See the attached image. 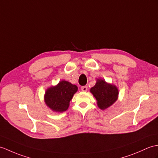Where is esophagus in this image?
Returning a JSON list of instances; mask_svg holds the SVG:
<instances>
[{
  "label": "esophagus",
  "instance_id": "34e87169",
  "mask_svg": "<svg viewBox=\"0 0 158 158\" xmlns=\"http://www.w3.org/2000/svg\"><path fill=\"white\" fill-rule=\"evenodd\" d=\"M81 90L83 91H87V86H83V87H81Z\"/></svg>",
  "mask_w": 158,
  "mask_h": 158
}]
</instances>
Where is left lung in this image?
<instances>
[{
  "label": "left lung",
  "instance_id": "1",
  "mask_svg": "<svg viewBox=\"0 0 158 158\" xmlns=\"http://www.w3.org/2000/svg\"><path fill=\"white\" fill-rule=\"evenodd\" d=\"M97 100V104L101 110L111 106L118 97V89L114 85L106 83L104 80L98 79L96 85L90 89Z\"/></svg>",
  "mask_w": 158,
  "mask_h": 158
}]
</instances>
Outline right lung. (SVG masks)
<instances>
[{
    "label": "right lung",
    "instance_id": "obj_1",
    "mask_svg": "<svg viewBox=\"0 0 158 158\" xmlns=\"http://www.w3.org/2000/svg\"><path fill=\"white\" fill-rule=\"evenodd\" d=\"M77 89L75 85L67 81H61L56 86L47 89L44 95L45 103L52 111L64 112L68 109L69 102Z\"/></svg>",
    "mask_w": 158,
    "mask_h": 158
}]
</instances>
